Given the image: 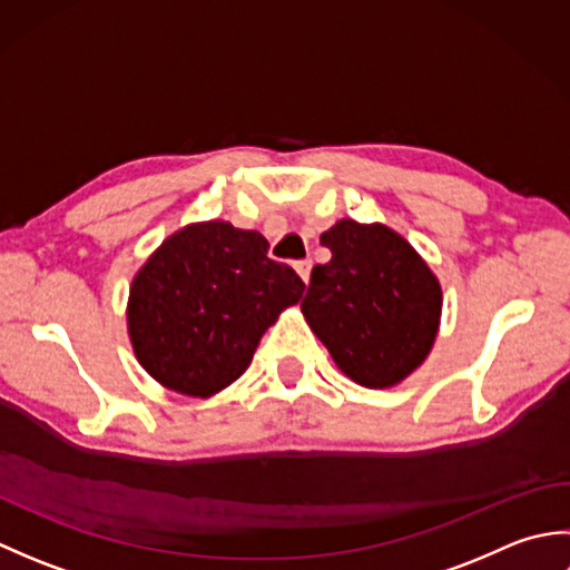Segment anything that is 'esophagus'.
<instances>
[{
	"label": "esophagus",
	"mask_w": 570,
	"mask_h": 570,
	"mask_svg": "<svg viewBox=\"0 0 570 570\" xmlns=\"http://www.w3.org/2000/svg\"><path fill=\"white\" fill-rule=\"evenodd\" d=\"M311 259H304V262H296V272H298V276L304 278V284H308V278H311Z\"/></svg>",
	"instance_id": "obj_1"
}]
</instances>
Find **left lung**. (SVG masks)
<instances>
[{"mask_svg": "<svg viewBox=\"0 0 570 570\" xmlns=\"http://www.w3.org/2000/svg\"><path fill=\"white\" fill-rule=\"evenodd\" d=\"M328 264H316L301 313L345 377L386 390L423 365L441 325L439 276L409 242L382 223L350 217L321 235Z\"/></svg>", "mask_w": 570, "mask_h": 570, "instance_id": "left-lung-1", "label": "left lung"}]
</instances>
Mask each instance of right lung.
Instances as JSON below:
<instances>
[{"label":"right lung","instance_id":"obj_1","mask_svg":"<svg viewBox=\"0 0 570 570\" xmlns=\"http://www.w3.org/2000/svg\"><path fill=\"white\" fill-rule=\"evenodd\" d=\"M257 229L190 223L168 235L131 278L127 333L161 386L208 399L239 380L262 335L306 284L266 257Z\"/></svg>","mask_w":570,"mask_h":570}]
</instances>
